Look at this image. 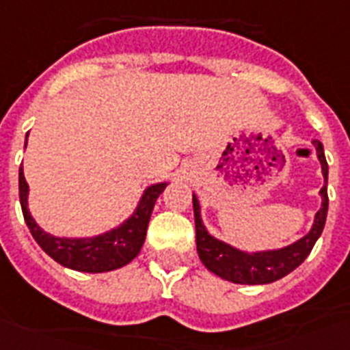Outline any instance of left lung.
<instances>
[{
	"label": "left lung",
	"instance_id": "left-lung-1",
	"mask_svg": "<svg viewBox=\"0 0 350 350\" xmlns=\"http://www.w3.org/2000/svg\"><path fill=\"white\" fill-rule=\"evenodd\" d=\"M313 147L321 162V172L325 178V186L321 188V208L315 213L313 226L308 233L298 239L289 246L272 250H257V252H246V250L234 248L228 242L216 239L208 233L205 224L201 220V205L198 196L193 193V218H196V244L201 262L216 276L224 278L228 282L242 283V285H265L276 280H282L289 272L300 267L304 259L310 256L311 248L323 233L328 213V193H326V183H328V164H326L325 149L319 139H313Z\"/></svg>",
	"mask_w": 350,
	"mask_h": 350
}]
</instances>
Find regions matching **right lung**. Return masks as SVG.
Wrapping results in <instances>:
<instances>
[{
  "instance_id": "add662e5",
  "label": "right lung",
  "mask_w": 350,
  "mask_h": 350,
  "mask_svg": "<svg viewBox=\"0 0 350 350\" xmlns=\"http://www.w3.org/2000/svg\"><path fill=\"white\" fill-rule=\"evenodd\" d=\"M25 145H27V134H25ZM167 185L170 183H157V185L147 186L137 201L134 213L130 214L126 220L121 221L117 228L108 229L100 234H93V237H53L46 233L44 229L33 220L29 206H27L29 186L24 177V167H20V173H18L20 205H22L24 220L31 231L33 239L53 261H57L67 269L91 272V274L121 269L124 265H129L134 257H137L145 242L147 226H149L154 203Z\"/></svg>"
}]
</instances>
